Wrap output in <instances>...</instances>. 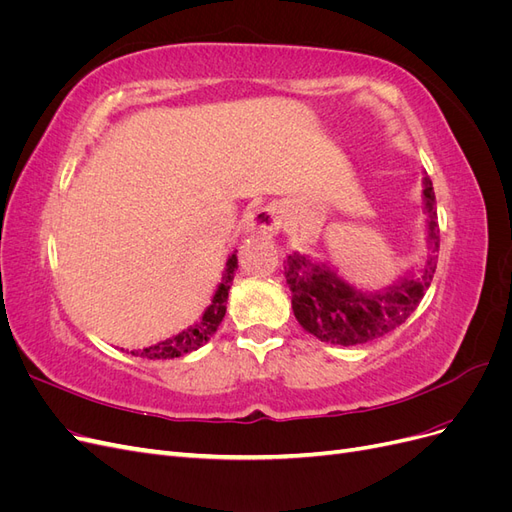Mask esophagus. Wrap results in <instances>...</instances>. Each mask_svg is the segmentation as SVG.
<instances>
[{
	"mask_svg": "<svg viewBox=\"0 0 512 512\" xmlns=\"http://www.w3.org/2000/svg\"><path fill=\"white\" fill-rule=\"evenodd\" d=\"M245 232H256V235H277L282 228V211L275 205L256 207L245 218Z\"/></svg>",
	"mask_w": 512,
	"mask_h": 512,
	"instance_id": "esophagus-1",
	"label": "esophagus"
}]
</instances>
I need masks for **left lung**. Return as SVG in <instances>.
Instances as JSON below:
<instances>
[{"mask_svg": "<svg viewBox=\"0 0 512 512\" xmlns=\"http://www.w3.org/2000/svg\"><path fill=\"white\" fill-rule=\"evenodd\" d=\"M423 211L427 215V256L391 286L363 290L346 282L329 262L292 252L284 260L292 312L301 327L320 342L337 346L367 344L404 324L425 297L438 265L440 228L431 179L423 177Z\"/></svg>", "mask_w": 512, "mask_h": 512, "instance_id": "left-lung-1", "label": "left lung"}]
</instances>
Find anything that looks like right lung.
Instances as JSON below:
<instances>
[{
	"mask_svg": "<svg viewBox=\"0 0 512 512\" xmlns=\"http://www.w3.org/2000/svg\"><path fill=\"white\" fill-rule=\"evenodd\" d=\"M237 250L232 252L226 260V267L222 271V280L215 288L211 303L194 324H190L188 329L179 331L177 335L162 339L158 344H151L145 348H136L130 350L132 356H141V359H177V356L190 354L198 350L203 344H207L213 337V333L218 331L220 322L224 320L226 314V301H228V290L232 286V280H235V271H237ZM123 350V348H121Z\"/></svg>",
	"mask_w": 512,
	"mask_h": 512,
	"instance_id": "right-lung-1",
	"label": "right lung"
}]
</instances>
